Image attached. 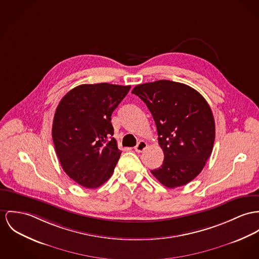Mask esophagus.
<instances>
[{
	"instance_id": "1",
	"label": "esophagus",
	"mask_w": 259,
	"mask_h": 259,
	"mask_svg": "<svg viewBox=\"0 0 259 259\" xmlns=\"http://www.w3.org/2000/svg\"><path fill=\"white\" fill-rule=\"evenodd\" d=\"M147 143L144 141H140L139 143L137 144V146L135 147V151L138 153H142L146 148H147Z\"/></svg>"
}]
</instances>
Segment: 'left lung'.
I'll use <instances>...</instances> for the list:
<instances>
[{
	"instance_id": "1",
	"label": "left lung",
	"mask_w": 259,
	"mask_h": 259,
	"mask_svg": "<svg viewBox=\"0 0 259 259\" xmlns=\"http://www.w3.org/2000/svg\"><path fill=\"white\" fill-rule=\"evenodd\" d=\"M132 94L151 111L164 155L152 175L168 188L187 184L202 171L213 150L215 121L208 102L191 87L172 80L138 84Z\"/></svg>"
}]
</instances>
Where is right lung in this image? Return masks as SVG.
I'll return each instance as SVG.
<instances>
[{
  "label": "right lung",
  "instance_id": "add662e5",
  "mask_svg": "<svg viewBox=\"0 0 259 259\" xmlns=\"http://www.w3.org/2000/svg\"><path fill=\"white\" fill-rule=\"evenodd\" d=\"M130 85L107 82L80 84L59 102L52 138L60 163L69 178L97 188L112 176L121 151L112 136L111 114Z\"/></svg>",
  "mask_w": 259,
  "mask_h": 259
}]
</instances>
